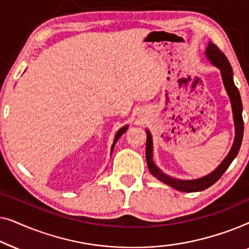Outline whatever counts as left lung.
Wrapping results in <instances>:
<instances>
[{"mask_svg":"<svg viewBox=\"0 0 249 249\" xmlns=\"http://www.w3.org/2000/svg\"><path fill=\"white\" fill-rule=\"evenodd\" d=\"M205 55L210 62L219 68L221 71V77H222V81L226 88L228 95H229L231 107H232V114H233V122H234V141L231 147L230 152L228 153L227 158L221 162V164L203 178L194 179V180H181L172 178L165 173H163L160 170L156 164L153 161V141L152 135L148 130H146L147 134V141H146V161H147V165L149 169V172L152 173L155 178H158L160 181L164 182L172 188H175L179 192L183 193H194V192H202L205 190L215 183L219 180L226 170L229 168L231 162L236 158L238 152H239L241 142H243V135H244V120H243V104H241L240 94L236 85L233 83V72L231 69V66L228 61L227 56L221 52V50L217 47L215 44L209 43L207 49L205 50Z\"/></svg>","mask_w":249,"mask_h":249,"instance_id":"left-lung-1","label":"left lung"}]
</instances>
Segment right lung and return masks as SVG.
Returning a JSON list of instances; mask_svg holds the SVG:
<instances>
[{
    "instance_id": "1",
    "label": "right lung",
    "mask_w": 249,
    "mask_h": 249,
    "mask_svg": "<svg viewBox=\"0 0 249 249\" xmlns=\"http://www.w3.org/2000/svg\"><path fill=\"white\" fill-rule=\"evenodd\" d=\"M127 129H128V125H124V127H122V128L120 129V130H119V131L117 132V134H115V137H114L113 145H112V147H111V154H112V152H113V148H114V145H115V142H118V139L120 138L121 136L124 134V131L127 130Z\"/></svg>"
}]
</instances>
